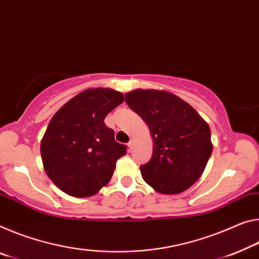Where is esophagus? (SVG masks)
I'll return each instance as SVG.
<instances>
[{
  "label": "esophagus",
  "instance_id": "esophagus-1",
  "mask_svg": "<svg viewBox=\"0 0 259 259\" xmlns=\"http://www.w3.org/2000/svg\"><path fill=\"white\" fill-rule=\"evenodd\" d=\"M134 146H135V143H134V141H130L129 143H128V147H129V152H131L133 151V149H134Z\"/></svg>",
  "mask_w": 259,
  "mask_h": 259
}]
</instances>
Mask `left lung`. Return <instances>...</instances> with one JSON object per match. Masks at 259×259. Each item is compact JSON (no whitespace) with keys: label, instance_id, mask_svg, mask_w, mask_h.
I'll list each match as a JSON object with an SVG mask.
<instances>
[{"label":"left lung","instance_id":"8db88e82","mask_svg":"<svg viewBox=\"0 0 259 259\" xmlns=\"http://www.w3.org/2000/svg\"><path fill=\"white\" fill-rule=\"evenodd\" d=\"M125 102L143 118L153 138V154L141 173L155 191L180 194L200 178L211 157L210 126L182 100L167 91L135 90Z\"/></svg>","mask_w":259,"mask_h":259}]
</instances>
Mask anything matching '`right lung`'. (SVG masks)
I'll list each match as a JSON object with an SVG mask.
<instances>
[{
	"label": "right lung",
	"instance_id": "1",
	"mask_svg": "<svg viewBox=\"0 0 259 259\" xmlns=\"http://www.w3.org/2000/svg\"><path fill=\"white\" fill-rule=\"evenodd\" d=\"M123 100L115 90L89 89L52 117L41 141V158L48 178L65 194L90 197L112 179L126 146L115 141L104 120Z\"/></svg>",
	"mask_w": 259,
	"mask_h": 259
}]
</instances>
